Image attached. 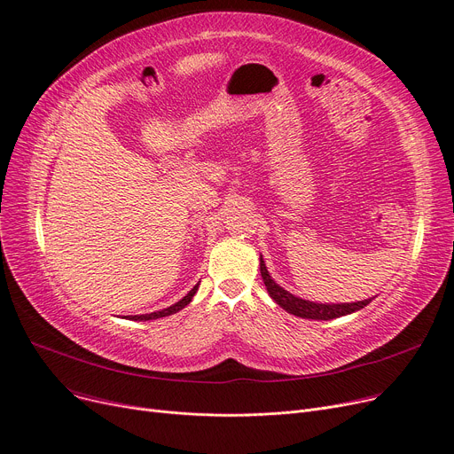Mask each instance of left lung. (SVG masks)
I'll list each match as a JSON object with an SVG mask.
<instances>
[{"mask_svg": "<svg viewBox=\"0 0 454 454\" xmlns=\"http://www.w3.org/2000/svg\"><path fill=\"white\" fill-rule=\"evenodd\" d=\"M259 267H261V278L265 281V287L270 294V298L281 307L285 311L300 317V318H307V320H333V318H340L351 313L361 311L364 309L373 298L363 300V301H353V303H318V301H309L303 298H298L294 294H291L289 291H285L283 287L272 279V276L267 270V265L263 261V255H259Z\"/></svg>", "mask_w": 454, "mask_h": 454, "instance_id": "left-lung-1", "label": "left lung"}]
</instances>
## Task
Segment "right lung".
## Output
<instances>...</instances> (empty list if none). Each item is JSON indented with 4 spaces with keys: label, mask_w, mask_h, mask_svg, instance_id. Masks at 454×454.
I'll use <instances>...</instances> for the list:
<instances>
[{
    "label": "right lung",
    "mask_w": 454,
    "mask_h": 454,
    "mask_svg": "<svg viewBox=\"0 0 454 454\" xmlns=\"http://www.w3.org/2000/svg\"><path fill=\"white\" fill-rule=\"evenodd\" d=\"M199 285L200 283H197L193 289H191L180 301H176L175 305H171V307H167V309H161V311H156V313H151V315H134V317H130L129 320H136V322H147V320H156V318H163V317H169V315H175V313H178V311H182V309L193 300V296L197 294V291H199Z\"/></svg>",
    "instance_id": "add662e5"
}]
</instances>
